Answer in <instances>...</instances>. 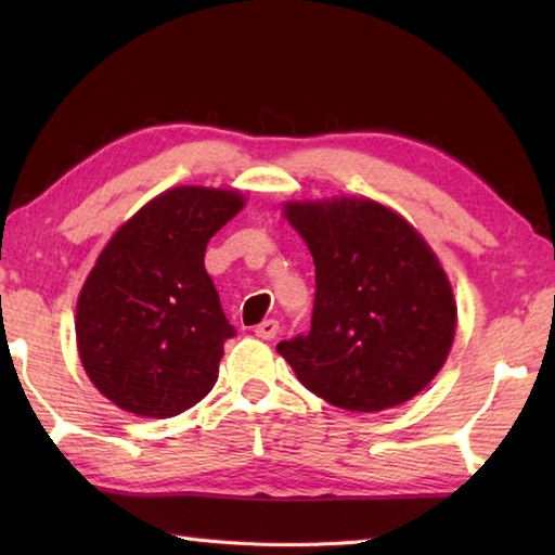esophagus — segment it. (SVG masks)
<instances>
[{
  "label": "esophagus",
  "mask_w": 555,
  "mask_h": 555,
  "mask_svg": "<svg viewBox=\"0 0 555 555\" xmlns=\"http://www.w3.org/2000/svg\"><path fill=\"white\" fill-rule=\"evenodd\" d=\"M276 334H279V322H276V320H264L262 324L255 326V336H257V338L271 340Z\"/></svg>",
  "instance_id": "obj_1"
}]
</instances>
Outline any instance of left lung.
I'll return each instance as SVG.
<instances>
[{
    "mask_svg": "<svg viewBox=\"0 0 555 555\" xmlns=\"http://www.w3.org/2000/svg\"><path fill=\"white\" fill-rule=\"evenodd\" d=\"M284 215L314 259L310 334L276 346L300 384L356 412L417 396L443 367L457 317L429 245L364 197L288 203Z\"/></svg>",
    "mask_w": 555,
    "mask_h": 555,
    "instance_id": "8db88e82",
    "label": "left lung"
}]
</instances>
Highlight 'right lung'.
<instances>
[{
	"label": "right lung",
	"mask_w": 555,
	"mask_h": 555,
	"mask_svg": "<svg viewBox=\"0 0 555 555\" xmlns=\"http://www.w3.org/2000/svg\"><path fill=\"white\" fill-rule=\"evenodd\" d=\"M243 205L235 191L171 188L135 211L98 257L78 296L76 338L90 382L114 405L164 420L217 384L235 328L205 250Z\"/></svg>",
	"instance_id": "obj_1"
}]
</instances>
